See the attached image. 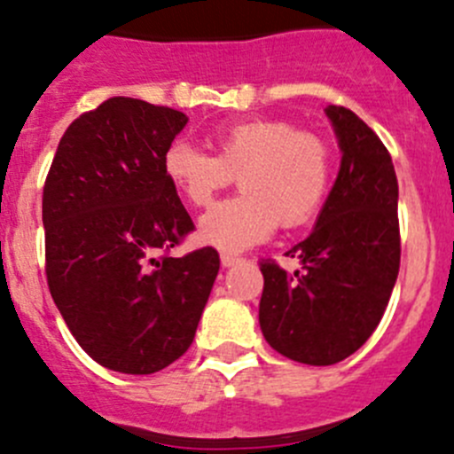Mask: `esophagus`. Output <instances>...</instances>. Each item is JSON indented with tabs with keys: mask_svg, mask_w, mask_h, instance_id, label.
Returning <instances> with one entry per match:
<instances>
[{
	"mask_svg": "<svg viewBox=\"0 0 454 454\" xmlns=\"http://www.w3.org/2000/svg\"><path fill=\"white\" fill-rule=\"evenodd\" d=\"M239 261H241V256H237L232 253H222V265H223V268H231V265L239 263Z\"/></svg>",
	"mask_w": 454,
	"mask_h": 454,
	"instance_id": "esophagus-1",
	"label": "esophagus"
}]
</instances>
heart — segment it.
I'll return each instance as SVG.
<instances>
[{
	"label": "heart",
	"instance_id": "obj_1",
	"mask_svg": "<svg viewBox=\"0 0 454 454\" xmlns=\"http://www.w3.org/2000/svg\"><path fill=\"white\" fill-rule=\"evenodd\" d=\"M215 155L176 140L164 153V173L180 195L204 208L219 191L239 182L237 198L201 217L200 239L222 250H244L281 228L303 226L327 195L332 155L320 136L278 118L223 127Z\"/></svg>",
	"mask_w": 454,
	"mask_h": 454
}]
</instances>
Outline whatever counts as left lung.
<instances>
[{
    "instance_id": "1",
    "label": "left lung",
    "mask_w": 454,
    "mask_h": 454,
    "mask_svg": "<svg viewBox=\"0 0 454 454\" xmlns=\"http://www.w3.org/2000/svg\"><path fill=\"white\" fill-rule=\"evenodd\" d=\"M327 116L342 162L312 235L286 253L303 268L290 274L277 261H259L265 340L314 367L340 363L369 340L391 299L402 253L391 153L351 109L329 105Z\"/></svg>"
}]
</instances>
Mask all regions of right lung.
Segmentation results:
<instances>
[{
    "label": "right lung",
    "instance_id": "right-lung-1",
    "mask_svg": "<svg viewBox=\"0 0 454 454\" xmlns=\"http://www.w3.org/2000/svg\"><path fill=\"white\" fill-rule=\"evenodd\" d=\"M189 118L114 96L66 129L43 184L45 277L96 363L155 373L191 347L219 272L217 250L171 256L195 231L164 173Z\"/></svg>",
    "mask_w": 454,
    "mask_h": 454
}]
</instances>
